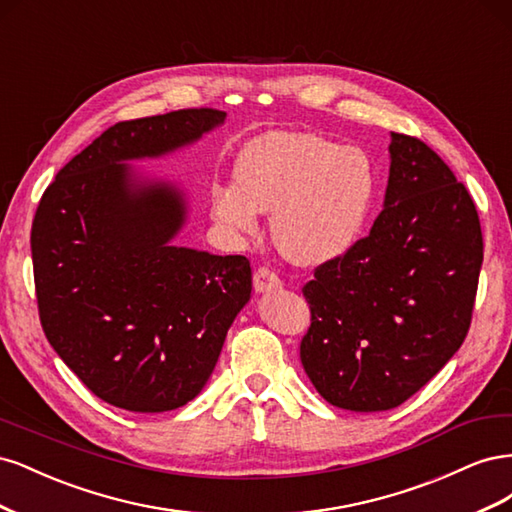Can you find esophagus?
<instances>
[{
	"label": "esophagus",
	"mask_w": 512,
	"mask_h": 512,
	"mask_svg": "<svg viewBox=\"0 0 512 512\" xmlns=\"http://www.w3.org/2000/svg\"><path fill=\"white\" fill-rule=\"evenodd\" d=\"M280 288H282V280L271 269L260 267L254 273V290L256 292H273V290H280Z\"/></svg>",
	"instance_id": "esophagus-1"
}]
</instances>
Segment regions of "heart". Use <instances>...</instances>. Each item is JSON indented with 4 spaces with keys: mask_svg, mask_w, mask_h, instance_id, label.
Here are the masks:
<instances>
[{
    "mask_svg": "<svg viewBox=\"0 0 512 512\" xmlns=\"http://www.w3.org/2000/svg\"><path fill=\"white\" fill-rule=\"evenodd\" d=\"M376 183L374 162L359 147L314 132H267L241 149L235 183L213 190L211 211L235 235H256L260 213L271 211L280 252L320 265L361 237Z\"/></svg>",
    "mask_w": 512,
    "mask_h": 512,
    "instance_id": "1",
    "label": "heart"
}]
</instances>
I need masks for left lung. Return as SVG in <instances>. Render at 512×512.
Returning a JSON list of instances; mask_svg holds the SVG:
<instances>
[{"mask_svg":"<svg viewBox=\"0 0 512 512\" xmlns=\"http://www.w3.org/2000/svg\"><path fill=\"white\" fill-rule=\"evenodd\" d=\"M384 209L369 235L303 286L301 363L331 406L397 408L468 335L483 235L466 185L418 138L391 132Z\"/></svg>","mask_w":512,"mask_h":512,"instance_id":"obj_1","label":"left lung"}]
</instances>
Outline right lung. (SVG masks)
Here are the masks:
<instances>
[{"instance_id":"right-lung-1","label":"right lung","mask_w":512,"mask_h":512,"mask_svg":"<svg viewBox=\"0 0 512 512\" xmlns=\"http://www.w3.org/2000/svg\"><path fill=\"white\" fill-rule=\"evenodd\" d=\"M224 119L183 108L115 123L42 194L32 226L42 329L106 404L130 412L188 404L252 297L250 260L175 245L185 192L128 164L194 145Z\"/></svg>"}]
</instances>
